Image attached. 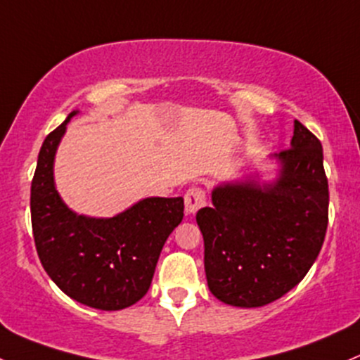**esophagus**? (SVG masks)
Wrapping results in <instances>:
<instances>
[{"label":"esophagus","instance_id":"34e87169","mask_svg":"<svg viewBox=\"0 0 360 360\" xmlns=\"http://www.w3.org/2000/svg\"><path fill=\"white\" fill-rule=\"evenodd\" d=\"M207 205V196H205L203 188L193 186L189 188L184 195V207H186L188 215H195L201 207Z\"/></svg>","mask_w":360,"mask_h":360}]
</instances>
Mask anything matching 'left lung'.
<instances>
[{
    "instance_id": "1",
    "label": "left lung",
    "mask_w": 360,
    "mask_h": 360,
    "mask_svg": "<svg viewBox=\"0 0 360 360\" xmlns=\"http://www.w3.org/2000/svg\"><path fill=\"white\" fill-rule=\"evenodd\" d=\"M274 183L255 177L213 188L196 213L208 289L219 301L259 307L294 289L318 258L328 227L323 147L294 121L290 148L275 153Z\"/></svg>"
}]
</instances>
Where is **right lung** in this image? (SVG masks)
Masks as SVG:
<instances>
[{
  "label": "right lung",
  "mask_w": 360,
  "mask_h": 360,
  "mask_svg": "<svg viewBox=\"0 0 360 360\" xmlns=\"http://www.w3.org/2000/svg\"><path fill=\"white\" fill-rule=\"evenodd\" d=\"M73 110L46 136L30 189L35 250L54 283L77 302L120 311L152 283L165 240L184 215V200L145 198L110 219L70 210L54 186V155Z\"/></svg>",
  "instance_id": "obj_1"
}]
</instances>
